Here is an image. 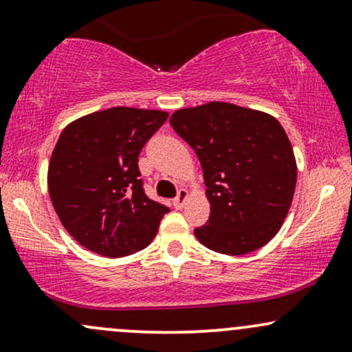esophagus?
<instances>
[{
    "label": "esophagus",
    "mask_w": 352,
    "mask_h": 352,
    "mask_svg": "<svg viewBox=\"0 0 352 352\" xmlns=\"http://www.w3.org/2000/svg\"><path fill=\"white\" fill-rule=\"evenodd\" d=\"M187 190L180 188L179 193H177V197L173 199V205H175V208H182L185 205V201H187Z\"/></svg>",
    "instance_id": "1"
}]
</instances>
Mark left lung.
<instances>
[{"label":"left lung","mask_w":352,"mask_h":352,"mask_svg":"<svg viewBox=\"0 0 352 352\" xmlns=\"http://www.w3.org/2000/svg\"><path fill=\"white\" fill-rule=\"evenodd\" d=\"M170 125L204 170L210 217L193 230L200 243L223 254L268 243L288 215L296 187V160L281 124L253 109L208 102L173 112Z\"/></svg>","instance_id":"8db88e82"}]
</instances>
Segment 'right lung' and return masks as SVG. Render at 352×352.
<instances>
[{
    "instance_id": "1",
    "label": "right lung",
    "mask_w": 352,
    "mask_h": 352,
    "mask_svg": "<svg viewBox=\"0 0 352 352\" xmlns=\"http://www.w3.org/2000/svg\"><path fill=\"white\" fill-rule=\"evenodd\" d=\"M168 114L112 107L74 120L59 135L47 170L60 223L91 252L127 256L151 245L168 207L145 195L139 153Z\"/></svg>"
}]
</instances>
